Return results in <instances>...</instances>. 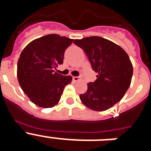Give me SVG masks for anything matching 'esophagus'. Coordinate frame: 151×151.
<instances>
[{
	"mask_svg": "<svg viewBox=\"0 0 151 151\" xmlns=\"http://www.w3.org/2000/svg\"><path fill=\"white\" fill-rule=\"evenodd\" d=\"M73 80L74 81V82H77V81H78V80H79V77H78V76H73Z\"/></svg>",
	"mask_w": 151,
	"mask_h": 151,
	"instance_id": "34e87169",
	"label": "esophagus"
}]
</instances>
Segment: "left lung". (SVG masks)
<instances>
[{"mask_svg":"<svg viewBox=\"0 0 151 151\" xmlns=\"http://www.w3.org/2000/svg\"><path fill=\"white\" fill-rule=\"evenodd\" d=\"M88 58L97 79L88 83V90L80 94L82 102L91 110L104 111L123 97L130 86L132 64L126 52L119 45L98 36L76 39Z\"/></svg>","mask_w":151,"mask_h":151,"instance_id":"left-lung-1","label":"left lung"}]
</instances>
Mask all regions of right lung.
Wrapping results in <instances>:
<instances>
[{"instance_id": "add662e5", "label": "right lung", "mask_w": 151, "mask_h": 151, "mask_svg": "<svg viewBox=\"0 0 151 151\" xmlns=\"http://www.w3.org/2000/svg\"><path fill=\"white\" fill-rule=\"evenodd\" d=\"M73 41L57 34L47 35L30 42L21 53L17 78L35 104L53 107L59 102L65 86L71 83L70 76H63L54 69L63 64L65 50Z\"/></svg>"}]
</instances>
